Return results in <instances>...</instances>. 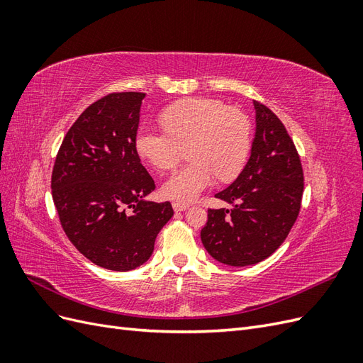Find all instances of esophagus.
Returning a JSON list of instances; mask_svg holds the SVG:
<instances>
[{
  "instance_id": "obj_1",
  "label": "esophagus",
  "mask_w": 363,
  "mask_h": 363,
  "mask_svg": "<svg viewBox=\"0 0 363 363\" xmlns=\"http://www.w3.org/2000/svg\"><path fill=\"white\" fill-rule=\"evenodd\" d=\"M172 207H174L175 212H183V211H186V208H189V204L174 201V203H172Z\"/></svg>"
}]
</instances>
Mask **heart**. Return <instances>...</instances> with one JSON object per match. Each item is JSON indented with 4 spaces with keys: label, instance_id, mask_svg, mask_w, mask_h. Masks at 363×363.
I'll return each instance as SVG.
<instances>
[{
    "label": "heart",
    "instance_id": "heart-1",
    "mask_svg": "<svg viewBox=\"0 0 363 363\" xmlns=\"http://www.w3.org/2000/svg\"><path fill=\"white\" fill-rule=\"evenodd\" d=\"M164 131L138 130L135 148L157 171H168L188 148L189 164L174 172L162 191L179 203L194 201L218 177L236 179L251 148V124L244 112L208 96H191L168 106L160 115Z\"/></svg>",
    "mask_w": 363,
    "mask_h": 363
}]
</instances>
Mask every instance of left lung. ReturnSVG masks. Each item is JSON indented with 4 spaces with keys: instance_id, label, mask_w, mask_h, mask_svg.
<instances>
[{
    "instance_id": "1",
    "label": "left lung",
    "mask_w": 363,
    "mask_h": 363,
    "mask_svg": "<svg viewBox=\"0 0 363 363\" xmlns=\"http://www.w3.org/2000/svg\"><path fill=\"white\" fill-rule=\"evenodd\" d=\"M256 133L238 179L215 196L232 208H208L201 242L215 260L248 267L269 257L298 216L304 177L301 160L277 115L255 101Z\"/></svg>"
}]
</instances>
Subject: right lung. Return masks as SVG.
Instances as JSON below:
<instances>
[{
	"label": "right lung",
	"mask_w": 363,
	"mask_h": 363,
	"mask_svg": "<svg viewBox=\"0 0 363 363\" xmlns=\"http://www.w3.org/2000/svg\"><path fill=\"white\" fill-rule=\"evenodd\" d=\"M145 94L115 92L91 104L65 136L51 175L54 206L72 245L95 265L130 271L145 263L169 201H147L155 180L135 148Z\"/></svg>",
	"instance_id": "right-lung-1"
}]
</instances>
